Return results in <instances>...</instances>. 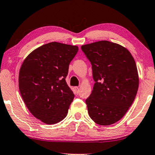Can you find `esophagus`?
<instances>
[{"label": "esophagus", "instance_id": "34e87169", "mask_svg": "<svg viewBox=\"0 0 155 155\" xmlns=\"http://www.w3.org/2000/svg\"><path fill=\"white\" fill-rule=\"evenodd\" d=\"M74 91H75V93H76V94H77V95L79 94V92H80L79 87H74Z\"/></svg>", "mask_w": 155, "mask_h": 155}]
</instances>
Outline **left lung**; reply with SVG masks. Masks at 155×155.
Listing matches in <instances>:
<instances>
[{
	"mask_svg": "<svg viewBox=\"0 0 155 155\" xmlns=\"http://www.w3.org/2000/svg\"><path fill=\"white\" fill-rule=\"evenodd\" d=\"M92 65L95 81L85 100L90 117L99 125L119 121L129 110L139 87L138 71L129 51L108 41L81 47Z\"/></svg>",
	"mask_w": 155,
	"mask_h": 155,
	"instance_id": "obj_1",
	"label": "left lung"
}]
</instances>
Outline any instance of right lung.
Here are the masks:
<instances>
[{
    "label": "right lung",
    "instance_id": "add662e5",
    "mask_svg": "<svg viewBox=\"0 0 155 155\" xmlns=\"http://www.w3.org/2000/svg\"><path fill=\"white\" fill-rule=\"evenodd\" d=\"M78 51L77 46L46 44L30 53L21 67V95L32 115L44 123L57 124L68 114L74 95L65 78Z\"/></svg>",
    "mask_w": 155,
    "mask_h": 155
}]
</instances>
